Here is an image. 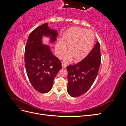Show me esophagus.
Wrapping results in <instances>:
<instances>
[{
  "label": "esophagus",
  "instance_id": "obj_1",
  "mask_svg": "<svg viewBox=\"0 0 126 126\" xmlns=\"http://www.w3.org/2000/svg\"><path fill=\"white\" fill-rule=\"evenodd\" d=\"M62 68H66V67H67V65L64 63H62Z\"/></svg>",
  "mask_w": 126,
  "mask_h": 126
}]
</instances>
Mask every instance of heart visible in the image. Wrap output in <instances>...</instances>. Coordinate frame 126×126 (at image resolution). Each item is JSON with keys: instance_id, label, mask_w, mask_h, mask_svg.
Instances as JSON below:
<instances>
[{"instance_id": "obj_1", "label": "heart", "mask_w": 126, "mask_h": 126, "mask_svg": "<svg viewBox=\"0 0 126 126\" xmlns=\"http://www.w3.org/2000/svg\"><path fill=\"white\" fill-rule=\"evenodd\" d=\"M60 43L55 45V54L59 58L66 55L68 50L69 55L64 59L66 63L74 59L79 62L88 56L94 44V36L89 30L81 27H73L67 30L60 38Z\"/></svg>"}]
</instances>
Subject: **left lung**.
Returning a JSON list of instances; mask_svg holds the SVG:
<instances>
[{"label":"left lung","instance_id":"obj_1","mask_svg":"<svg viewBox=\"0 0 126 126\" xmlns=\"http://www.w3.org/2000/svg\"><path fill=\"white\" fill-rule=\"evenodd\" d=\"M101 63L100 45L97 42L92 50L80 62L67 67V92L72 97L86 93L96 79Z\"/></svg>","mask_w":126,"mask_h":126}]
</instances>
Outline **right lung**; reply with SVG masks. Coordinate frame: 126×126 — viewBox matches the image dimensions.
<instances>
[{
    "mask_svg": "<svg viewBox=\"0 0 126 126\" xmlns=\"http://www.w3.org/2000/svg\"><path fill=\"white\" fill-rule=\"evenodd\" d=\"M58 36L57 30L45 23L30 33L25 51V63L28 77L34 89L47 93L53 86L56 75L62 69V63L52 54L48 45H44L43 37H48L49 44H53Z\"/></svg>",
    "mask_w": 126,
    "mask_h": 126,
    "instance_id": "obj_1",
    "label": "right lung"
}]
</instances>
